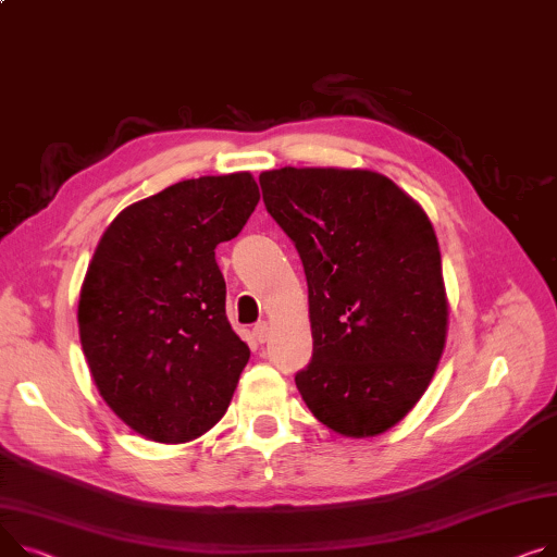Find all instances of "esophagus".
Masks as SVG:
<instances>
[{
    "mask_svg": "<svg viewBox=\"0 0 557 557\" xmlns=\"http://www.w3.org/2000/svg\"><path fill=\"white\" fill-rule=\"evenodd\" d=\"M252 336L257 343H267L269 341V324L267 322H257L252 329Z\"/></svg>",
    "mask_w": 557,
    "mask_h": 557,
    "instance_id": "obj_1",
    "label": "esophagus"
}]
</instances>
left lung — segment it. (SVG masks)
<instances>
[{
	"label": "left lung",
	"instance_id": "1",
	"mask_svg": "<svg viewBox=\"0 0 557 557\" xmlns=\"http://www.w3.org/2000/svg\"><path fill=\"white\" fill-rule=\"evenodd\" d=\"M259 185L309 284L313 356L295 385L333 432L383 434L419 403L446 347L430 219L372 170L282 168L259 174Z\"/></svg>",
	"mask_w": 557,
	"mask_h": 557
}]
</instances>
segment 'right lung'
<instances>
[{"instance_id": "obj_1", "label": "right lung", "mask_w": 557, "mask_h": 557, "mask_svg": "<svg viewBox=\"0 0 557 557\" xmlns=\"http://www.w3.org/2000/svg\"><path fill=\"white\" fill-rule=\"evenodd\" d=\"M257 201L248 172L178 181L127 206L98 242L81 343L104 403L145 438L193 441L228 410L250 349L226 318L214 248Z\"/></svg>"}]
</instances>
